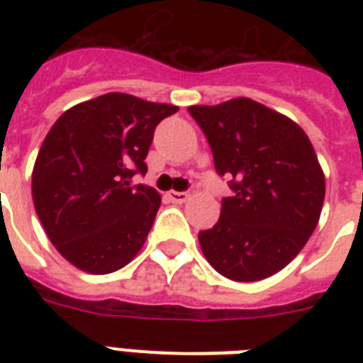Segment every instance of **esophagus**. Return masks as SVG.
Instances as JSON below:
<instances>
[{
  "mask_svg": "<svg viewBox=\"0 0 363 363\" xmlns=\"http://www.w3.org/2000/svg\"><path fill=\"white\" fill-rule=\"evenodd\" d=\"M167 198H169L173 203H186L188 199H190V194H188V192H175V190H171V192H167Z\"/></svg>",
  "mask_w": 363,
  "mask_h": 363,
  "instance_id": "1",
  "label": "esophagus"
}]
</instances>
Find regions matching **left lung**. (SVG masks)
<instances>
[{
  "label": "left lung",
  "mask_w": 363,
  "mask_h": 363,
  "mask_svg": "<svg viewBox=\"0 0 363 363\" xmlns=\"http://www.w3.org/2000/svg\"><path fill=\"white\" fill-rule=\"evenodd\" d=\"M233 177L220 218L199 232L213 267L238 282L262 281L292 262L320 220L326 179L309 137L292 118L248 98L188 107Z\"/></svg>",
  "instance_id": "1"
}]
</instances>
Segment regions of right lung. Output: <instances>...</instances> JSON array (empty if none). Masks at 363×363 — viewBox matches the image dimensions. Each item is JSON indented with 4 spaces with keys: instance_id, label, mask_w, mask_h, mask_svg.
Instances as JSON below:
<instances>
[{
    "instance_id": "add662e5",
    "label": "right lung",
    "mask_w": 363,
    "mask_h": 363,
    "mask_svg": "<svg viewBox=\"0 0 363 363\" xmlns=\"http://www.w3.org/2000/svg\"><path fill=\"white\" fill-rule=\"evenodd\" d=\"M177 105L109 92L54 122L31 173L33 207L56 250L77 269L105 275L135 258L162 203L147 173L154 130Z\"/></svg>"
}]
</instances>
